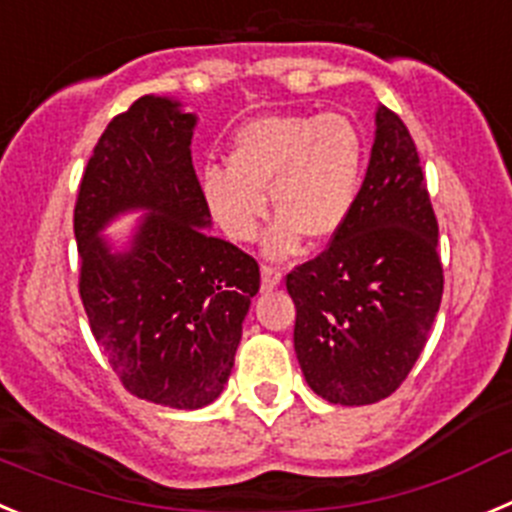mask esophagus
I'll return each instance as SVG.
<instances>
[{
    "instance_id": "34e87169",
    "label": "esophagus",
    "mask_w": 512,
    "mask_h": 512,
    "mask_svg": "<svg viewBox=\"0 0 512 512\" xmlns=\"http://www.w3.org/2000/svg\"><path fill=\"white\" fill-rule=\"evenodd\" d=\"M283 283V270L275 265H262V290H273Z\"/></svg>"
}]
</instances>
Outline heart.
I'll return each instance as SVG.
<instances>
[{"mask_svg": "<svg viewBox=\"0 0 512 512\" xmlns=\"http://www.w3.org/2000/svg\"><path fill=\"white\" fill-rule=\"evenodd\" d=\"M227 163L201 176L219 229L234 242L255 239L270 191L278 222L265 250L285 257L301 237L319 245L342 232L362 181V137L344 114H267L242 127Z\"/></svg>", "mask_w": 512, "mask_h": 512, "instance_id": "b5f03b06", "label": "heart"}]
</instances>
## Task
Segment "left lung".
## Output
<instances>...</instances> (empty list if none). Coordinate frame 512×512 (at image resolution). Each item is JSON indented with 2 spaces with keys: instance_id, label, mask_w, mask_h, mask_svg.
Segmentation results:
<instances>
[{
  "instance_id": "obj_1",
  "label": "left lung",
  "mask_w": 512,
  "mask_h": 512,
  "mask_svg": "<svg viewBox=\"0 0 512 512\" xmlns=\"http://www.w3.org/2000/svg\"><path fill=\"white\" fill-rule=\"evenodd\" d=\"M439 224L416 142L388 107L342 232L285 278L298 365L329 403L388 398L416 365L444 293Z\"/></svg>"
}]
</instances>
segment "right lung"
I'll use <instances>...</instances> for the list:
<instances>
[{"label":"right lung","mask_w":512,"mask_h":512,"mask_svg":"<svg viewBox=\"0 0 512 512\" xmlns=\"http://www.w3.org/2000/svg\"><path fill=\"white\" fill-rule=\"evenodd\" d=\"M196 117L181 101L142 96L107 124L73 209L78 293L91 334L122 385L150 403H214L234 367L260 265L209 234L191 160ZM148 216L124 253L98 237L114 215Z\"/></svg>","instance_id":"obj_1"}]
</instances>
